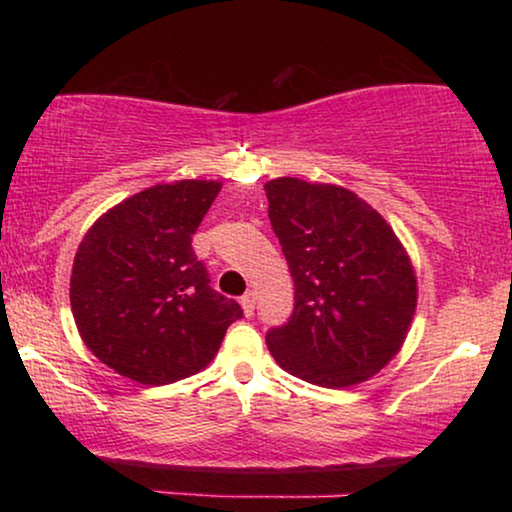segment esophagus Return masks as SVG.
Returning a JSON list of instances; mask_svg holds the SVG:
<instances>
[{"instance_id": "34e87169", "label": "esophagus", "mask_w": 512, "mask_h": 512, "mask_svg": "<svg viewBox=\"0 0 512 512\" xmlns=\"http://www.w3.org/2000/svg\"><path fill=\"white\" fill-rule=\"evenodd\" d=\"M240 303H242V310H244V314H247V317H251V314H254V307H256V296H254V291H247V293H244V296L240 298Z\"/></svg>"}]
</instances>
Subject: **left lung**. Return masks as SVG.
Segmentation results:
<instances>
[{"label":"left lung","mask_w":512,"mask_h":512,"mask_svg":"<svg viewBox=\"0 0 512 512\" xmlns=\"http://www.w3.org/2000/svg\"><path fill=\"white\" fill-rule=\"evenodd\" d=\"M265 195L296 286L289 321L265 335L270 354L286 373L328 389L380 373L417 307V277L396 233L342 186L279 177Z\"/></svg>","instance_id":"left-lung-1"}]
</instances>
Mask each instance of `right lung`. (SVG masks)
<instances>
[{"label":"right lung","instance_id":"add662e5","mask_svg":"<svg viewBox=\"0 0 512 512\" xmlns=\"http://www.w3.org/2000/svg\"><path fill=\"white\" fill-rule=\"evenodd\" d=\"M219 181L158 184L102 214L76 251L69 300L83 342L118 375L172 384L200 373L242 307L209 286L193 235Z\"/></svg>","mask_w":512,"mask_h":512}]
</instances>
